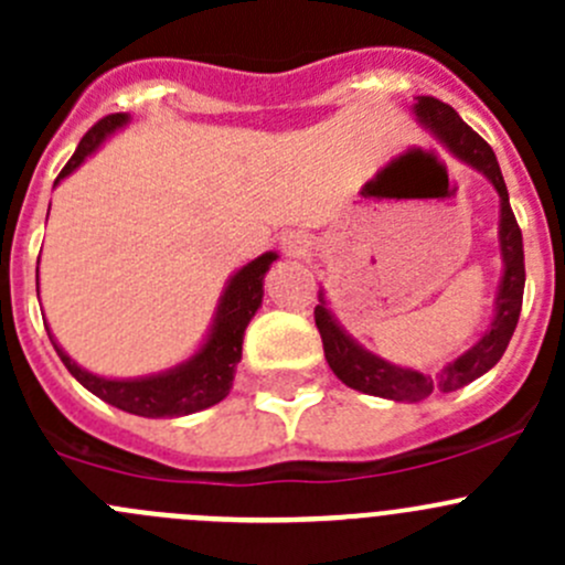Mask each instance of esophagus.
<instances>
[{
  "label": "esophagus",
  "mask_w": 565,
  "mask_h": 565,
  "mask_svg": "<svg viewBox=\"0 0 565 565\" xmlns=\"http://www.w3.org/2000/svg\"><path fill=\"white\" fill-rule=\"evenodd\" d=\"M281 250L289 259H306L311 254V237L306 232H287L281 237Z\"/></svg>",
  "instance_id": "esophagus-1"
}]
</instances>
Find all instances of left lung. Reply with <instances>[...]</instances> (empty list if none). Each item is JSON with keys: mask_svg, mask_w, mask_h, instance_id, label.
Listing matches in <instances>:
<instances>
[{"mask_svg": "<svg viewBox=\"0 0 565 565\" xmlns=\"http://www.w3.org/2000/svg\"><path fill=\"white\" fill-rule=\"evenodd\" d=\"M413 114L424 130H429L454 158L476 169L478 174L487 177L500 196V221H498V243L500 259H503V273H500L498 295H494L492 319L481 339L461 352L459 358L448 361L440 372L424 374L413 366H398V363L385 361L374 355L372 350L361 344L352 333H347L344 324L330 311L324 289H319V306L315 309V319L319 335H322L324 361L333 369L335 377L352 391L369 393V396L391 398V402H424L431 393H451L470 385L481 374H487L494 363L503 358L511 335H514L516 322L522 311V292H525V250H522V232L516 226L514 213H511L509 188H505L503 172L494 158L492 147L443 100L418 95L413 104Z\"/></svg>", "mask_w": 565, "mask_h": 565, "instance_id": "8db88e82", "label": "left lung"}]
</instances>
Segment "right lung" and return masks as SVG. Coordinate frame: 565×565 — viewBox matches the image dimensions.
<instances>
[{"label": "right lung", "mask_w": 565, "mask_h": 565, "mask_svg": "<svg viewBox=\"0 0 565 565\" xmlns=\"http://www.w3.org/2000/svg\"><path fill=\"white\" fill-rule=\"evenodd\" d=\"M128 122L130 114H108V117L100 119V122L78 141L76 152H73L71 161L65 163V169L56 177L54 185H60L65 177L76 172L89 156H95V152H98L100 147ZM276 259V250H265L262 256H256V259L237 267L230 276V281H226L224 292H221L213 322H210L202 344L193 350L191 358H185V361H180L172 369H163V372L145 374V377H104V374H95L89 372V369L78 366V363L67 355L65 347L54 339L51 328L45 330H49L51 344H54L56 355L65 363L67 372H71L89 393L104 398L106 404L125 409V413L130 415H141V418H182V415L213 407L221 398L230 396L232 383H235L237 363H241L243 358V335H246L250 319L259 311L262 295H265L262 284H265L267 270H270V265Z\"/></svg>", "instance_id": "obj_1"}]
</instances>
